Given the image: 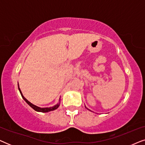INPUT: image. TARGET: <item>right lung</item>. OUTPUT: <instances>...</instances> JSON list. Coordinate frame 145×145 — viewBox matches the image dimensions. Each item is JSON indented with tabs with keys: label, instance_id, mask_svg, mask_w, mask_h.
I'll list each match as a JSON object with an SVG mask.
<instances>
[{
	"label": "right lung",
	"instance_id": "right-lung-1",
	"mask_svg": "<svg viewBox=\"0 0 145 145\" xmlns=\"http://www.w3.org/2000/svg\"><path fill=\"white\" fill-rule=\"evenodd\" d=\"M18 89H19V90H20V94H21L22 97L24 100L25 101V102H26L27 104H28L29 106L31 107V108H32L35 111H36V112H43V113H44V112H50V111H53V110H56V109H57V108H59V105H60V102H59V104H57V105H55V106H53V107H50V108H39V107H37V106H35V105L32 104L31 102H29V101L27 100L26 98H24V96H23L22 93V92H21L20 89V88H19V85H18Z\"/></svg>",
	"mask_w": 145,
	"mask_h": 145
}]
</instances>
